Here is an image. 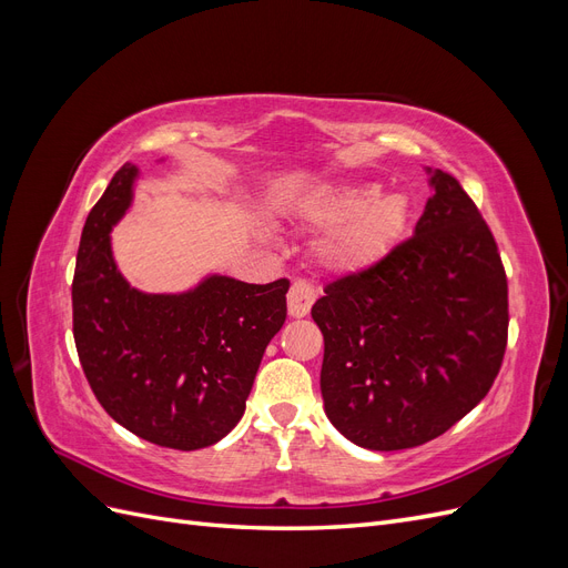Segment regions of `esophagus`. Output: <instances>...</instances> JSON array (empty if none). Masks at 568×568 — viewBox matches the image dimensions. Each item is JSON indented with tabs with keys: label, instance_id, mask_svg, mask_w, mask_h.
Instances as JSON below:
<instances>
[{
	"label": "esophagus",
	"instance_id": "1",
	"mask_svg": "<svg viewBox=\"0 0 568 568\" xmlns=\"http://www.w3.org/2000/svg\"><path fill=\"white\" fill-rule=\"evenodd\" d=\"M315 298H317L315 286L307 280H296L294 284H291L288 294H286L288 315L291 317H305L307 313H311Z\"/></svg>",
	"mask_w": 568,
	"mask_h": 568
}]
</instances>
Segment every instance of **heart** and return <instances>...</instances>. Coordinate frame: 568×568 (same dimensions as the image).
Masks as SVG:
<instances>
[{"label":"heart","instance_id":"b5f03b06","mask_svg":"<svg viewBox=\"0 0 568 568\" xmlns=\"http://www.w3.org/2000/svg\"><path fill=\"white\" fill-rule=\"evenodd\" d=\"M305 215L315 225L334 227L322 244L326 263L338 270H363L400 242L409 209L400 194L382 196L372 184H343L322 192Z\"/></svg>","mask_w":568,"mask_h":568}]
</instances>
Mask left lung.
I'll use <instances>...</instances> for the list:
<instances>
[{
	"label": "left lung",
	"instance_id": "1",
	"mask_svg": "<svg viewBox=\"0 0 568 568\" xmlns=\"http://www.w3.org/2000/svg\"><path fill=\"white\" fill-rule=\"evenodd\" d=\"M415 234L324 286L322 398L338 432L369 450L417 448L486 398L503 367L507 274L459 180L432 170Z\"/></svg>",
	"mask_w": 568,
	"mask_h": 568
}]
</instances>
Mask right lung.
I'll use <instances>...</instances> for the list:
<instances>
[{
  "label": "right lung",
  "instance_id": "obj_1",
  "mask_svg": "<svg viewBox=\"0 0 568 568\" xmlns=\"http://www.w3.org/2000/svg\"><path fill=\"white\" fill-rule=\"evenodd\" d=\"M125 163L82 227L73 274V336L84 376L109 415L161 448L199 450L246 409L270 338L286 320L288 280L211 277L180 296L132 288L109 232L132 199Z\"/></svg>",
  "mask_w": 568,
  "mask_h": 568
}]
</instances>
